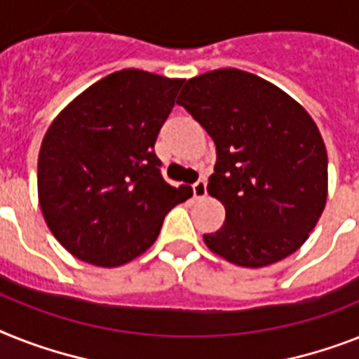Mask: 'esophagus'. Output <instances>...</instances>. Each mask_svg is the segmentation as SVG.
<instances>
[{
  "mask_svg": "<svg viewBox=\"0 0 359 359\" xmlns=\"http://www.w3.org/2000/svg\"><path fill=\"white\" fill-rule=\"evenodd\" d=\"M192 191H194V196L196 198H205L207 196V182L205 177L198 180L194 185H192Z\"/></svg>",
  "mask_w": 359,
  "mask_h": 359,
  "instance_id": "1",
  "label": "esophagus"
}]
</instances>
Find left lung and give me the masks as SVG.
Segmentation results:
<instances>
[{"mask_svg": "<svg viewBox=\"0 0 359 359\" xmlns=\"http://www.w3.org/2000/svg\"><path fill=\"white\" fill-rule=\"evenodd\" d=\"M182 104L216 144L207 191L226 222L203 242L244 268L286 259L306 242L327 203L328 159L306 109L277 86L240 71L187 80Z\"/></svg>", "mask_w": 359, "mask_h": 359, "instance_id": "1", "label": "left lung"}]
</instances>
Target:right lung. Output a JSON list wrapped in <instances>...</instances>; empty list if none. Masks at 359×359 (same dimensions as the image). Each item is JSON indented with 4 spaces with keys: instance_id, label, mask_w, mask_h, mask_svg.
Masks as SVG:
<instances>
[{
    "instance_id": "obj_1",
    "label": "right lung",
    "mask_w": 359,
    "mask_h": 359,
    "mask_svg": "<svg viewBox=\"0 0 359 359\" xmlns=\"http://www.w3.org/2000/svg\"><path fill=\"white\" fill-rule=\"evenodd\" d=\"M182 79L115 71L56 115L38 156V200L55 238L73 257L117 268L156 242L192 189L168 185L154 152Z\"/></svg>"
}]
</instances>
